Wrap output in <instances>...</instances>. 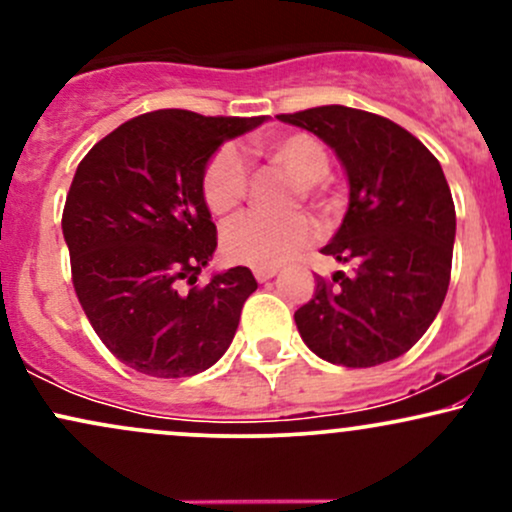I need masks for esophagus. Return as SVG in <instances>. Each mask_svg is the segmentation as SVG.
<instances>
[{"label":"esophagus","instance_id":"esophagus-1","mask_svg":"<svg viewBox=\"0 0 512 512\" xmlns=\"http://www.w3.org/2000/svg\"><path fill=\"white\" fill-rule=\"evenodd\" d=\"M276 274V267H255L257 281H269Z\"/></svg>","mask_w":512,"mask_h":512}]
</instances>
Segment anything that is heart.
<instances>
[{"label": "heart", "mask_w": 512, "mask_h": 512, "mask_svg": "<svg viewBox=\"0 0 512 512\" xmlns=\"http://www.w3.org/2000/svg\"><path fill=\"white\" fill-rule=\"evenodd\" d=\"M264 154L291 180H296L291 204L315 199L320 180L330 173V154L325 144L308 132H291L269 139ZM250 170L236 146H221L209 158L202 175V197L214 216H233L248 197ZM317 228L305 214H289L284 219L245 216L223 231V255L248 267H276L313 243Z\"/></svg>", "instance_id": "obj_1"}]
</instances>
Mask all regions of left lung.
Wrapping results in <instances>:
<instances>
[{
  "label": "left lung",
  "mask_w": 512,
  "mask_h": 512,
  "mask_svg": "<svg viewBox=\"0 0 512 512\" xmlns=\"http://www.w3.org/2000/svg\"><path fill=\"white\" fill-rule=\"evenodd\" d=\"M281 122L320 137L349 180V209L322 255L354 274L315 276L293 315L313 354L370 368L407 351L436 320L450 284L455 204L438 158L387 117L322 105Z\"/></svg>",
  "instance_id": "1"
}]
</instances>
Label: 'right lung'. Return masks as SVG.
Returning a JSON list of instances; mask_svg holds the SVG:
<instances>
[{"label": "right lung", "instance_id": "right-lung-1", "mask_svg": "<svg viewBox=\"0 0 512 512\" xmlns=\"http://www.w3.org/2000/svg\"><path fill=\"white\" fill-rule=\"evenodd\" d=\"M262 122L156 110L103 137L76 168L62 214L74 291L125 366L187 378L231 346L257 281L233 267L195 286L216 250L202 175L223 142Z\"/></svg>", "mask_w": 512, "mask_h": 512}]
</instances>
